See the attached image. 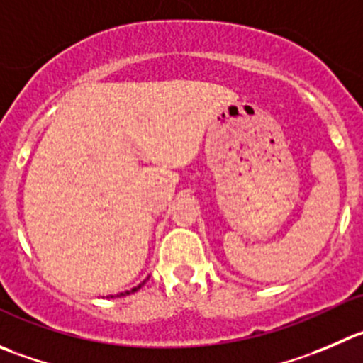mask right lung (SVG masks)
Wrapping results in <instances>:
<instances>
[{"instance_id": "1", "label": "right lung", "mask_w": 363, "mask_h": 363, "mask_svg": "<svg viewBox=\"0 0 363 363\" xmlns=\"http://www.w3.org/2000/svg\"><path fill=\"white\" fill-rule=\"evenodd\" d=\"M143 285H144V281H143V283H140V285H139V287H135V289H132V291H126V292H121V294H117V298H121V296H126V294H132V292H135V291H139V289H140V287H143Z\"/></svg>"}]
</instances>
